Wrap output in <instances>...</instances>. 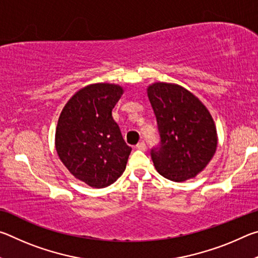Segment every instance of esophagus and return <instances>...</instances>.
Here are the masks:
<instances>
[{
    "label": "esophagus",
    "mask_w": 258,
    "mask_h": 258,
    "mask_svg": "<svg viewBox=\"0 0 258 258\" xmlns=\"http://www.w3.org/2000/svg\"><path fill=\"white\" fill-rule=\"evenodd\" d=\"M137 149H139V150H146V143L143 142V141L139 142L138 145H137Z\"/></svg>",
    "instance_id": "1"
}]
</instances>
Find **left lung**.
<instances>
[{
    "label": "left lung",
    "instance_id": "obj_1",
    "mask_svg": "<svg viewBox=\"0 0 258 258\" xmlns=\"http://www.w3.org/2000/svg\"><path fill=\"white\" fill-rule=\"evenodd\" d=\"M147 93L160 137L159 146L150 152L157 172L174 182L195 177L216 151L211 113L196 95L177 84L155 83Z\"/></svg>",
    "mask_w": 258,
    "mask_h": 258
}]
</instances>
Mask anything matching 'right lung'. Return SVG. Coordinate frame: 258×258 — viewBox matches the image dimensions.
Listing matches in <instances>:
<instances>
[{
    "label": "right lung",
    "mask_w": 258,
    "mask_h": 258,
    "mask_svg": "<svg viewBox=\"0 0 258 258\" xmlns=\"http://www.w3.org/2000/svg\"><path fill=\"white\" fill-rule=\"evenodd\" d=\"M123 92V87L109 83L87 85L60 113L55 130L59 158L74 176L92 187L116 182L132 150L111 113Z\"/></svg>",
    "instance_id": "obj_1"
}]
</instances>
